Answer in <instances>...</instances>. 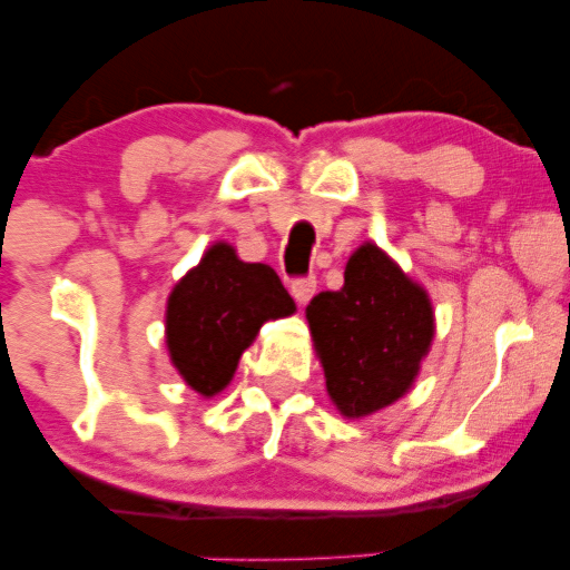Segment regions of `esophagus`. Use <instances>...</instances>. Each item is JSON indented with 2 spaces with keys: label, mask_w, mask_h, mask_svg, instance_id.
<instances>
[{
  "label": "esophagus",
  "mask_w": 570,
  "mask_h": 570,
  "mask_svg": "<svg viewBox=\"0 0 570 570\" xmlns=\"http://www.w3.org/2000/svg\"><path fill=\"white\" fill-rule=\"evenodd\" d=\"M292 294H294V299H297L299 305H305L307 299H311L313 294H316V278H313V276L294 278L292 281Z\"/></svg>",
  "instance_id": "obj_1"
}]
</instances>
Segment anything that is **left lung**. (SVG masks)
<instances>
[{
	"mask_svg": "<svg viewBox=\"0 0 570 570\" xmlns=\"http://www.w3.org/2000/svg\"><path fill=\"white\" fill-rule=\"evenodd\" d=\"M326 391L345 417L389 407L415 383L434 340V311L423 286L375 244L358 246L345 284L305 307Z\"/></svg>",
	"mask_w": 570,
	"mask_h": 570,
	"instance_id": "8db88e82",
	"label": "left lung"
}]
</instances>
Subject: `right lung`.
I'll list each match as a JSON object with an SVG mask.
<instances>
[{"instance_id": "obj_1", "label": "right lung", "mask_w": 570, "mask_h": 570, "mask_svg": "<svg viewBox=\"0 0 570 570\" xmlns=\"http://www.w3.org/2000/svg\"><path fill=\"white\" fill-rule=\"evenodd\" d=\"M294 311V299L271 265L244 263L230 244H214L168 297L171 364L200 396L219 394L259 326Z\"/></svg>"}]
</instances>
